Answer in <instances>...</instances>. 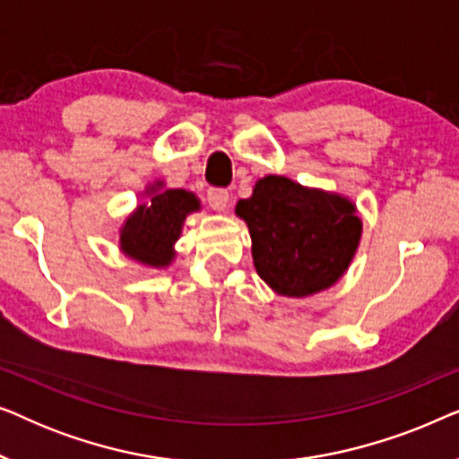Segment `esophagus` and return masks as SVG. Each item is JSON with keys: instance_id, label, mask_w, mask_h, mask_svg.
Here are the masks:
<instances>
[{"instance_id": "obj_1", "label": "esophagus", "mask_w": 459, "mask_h": 459, "mask_svg": "<svg viewBox=\"0 0 459 459\" xmlns=\"http://www.w3.org/2000/svg\"><path fill=\"white\" fill-rule=\"evenodd\" d=\"M206 200H209V206L215 211H223L225 206H228V200H230V192L225 190V187H211L209 192H206Z\"/></svg>"}]
</instances>
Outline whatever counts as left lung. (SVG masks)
<instances>
[{"instance_id":"1","label":"left lung","mask_w":459,"mask_h":459,"mask_svg":"<svg viewBox=\"0 0 459 459\" xmlns=\"http://www.w3.org/2000/svg\"><path fill=\"white\" fill-rule=\"evenodd\" d=\"M236 212L253 238L256 273L286 297L334 284L353 259L361 221L347 198L305 190L281 175L259 179Z\"/></svg>"}]
</instances>
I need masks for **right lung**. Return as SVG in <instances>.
Listing matches in <instances>:
<instances>
[{
	"instance_id": "1",
	"label": "right lung",
	"mask_w": 459,
	"mask_h": 459,
	"mask_svg": "<svg viewBox=\"0 0 459 459\" xmlns=\"http://www.w3.org/2000/svg\"><path fill=\"white\" fill-rule=\"evenodd\" d=\"M192 211H198V200L190 192L165 190L152 194L125 223L121 248L148 265H169L173 259V242L179 238L186 215Z\"/></svg>"
}]
</instances>
